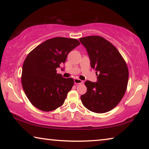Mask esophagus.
I'll use <instances>...</instances> for the list:
<instances>
[{"label":"esophagus","mask_w":149,"mask_h":149,"mask_svg":"<svg viewBox=\"0 0 149 149\" xmlns=\"http://www.w3.org/2000/svg\"><path fill=\"white\" fill-rule=\"evenodd\" d=\"M74 83L75 84L79 85V84H84V81L79 79H77V78H75V79H74Z\"/></svg>","instance_id":"obj_1"}]
</instances>
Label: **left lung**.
I'll return each mask as SVG.
<instances>
[{"mask_svg":"<svg viewBox=\"0 0 149 149\" xmlns=\"http://www.w3.org/2000/svg\"><path fill=\"white\" fill-rule=\"evenodd\" d=\"M79 41L87 49L91 66L97 75V82H85L87 92L81 100L91 112H107L119 104L126 91L127 65L116 48L103 37L88 36Z\"/></svg>","mask_w":149,"mask_h":149,"instance_id":"obj_1","label":"left lung"}]
</instances>
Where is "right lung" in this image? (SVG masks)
Instances as JSON below:
<instances>
[{
  "mask_svg": "<svg viewBox=\"0 0 149 149\" xmlns=\"http://www.w3.org/2000/svg\"><path fill=\"white\" fill-rule=\"evenodd\" d=\"M79 44L75 39L54 37L40 44L27 55L22 67V84L35 107L49 112L64 104L74 81L63 77L56 70Z\"/></svg>",
  "mask_w": 149,
  "mask_h": 149,
  "instance_id": "obj_1",
  "label": "right lung"
}]
</instances>
